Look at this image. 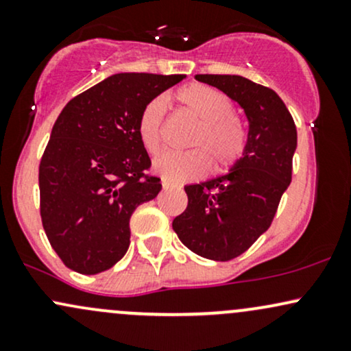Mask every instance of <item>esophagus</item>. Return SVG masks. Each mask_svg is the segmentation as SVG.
Here are the masks:
<instances>
[{
  "label": "esophagus",
  "instance_id": "34e87169",
  "mask_svg": "<svg viewBox=\"0 0 351 351\" xmlns=\"http://www.w3.org/2000/svg\"><path fill=\"white\" fill-rule=\"evenodd\" d=\"M162 186H163V189H168V188H171V184H170V183H167V181H163Z\"/></svg>",
  "mask_w": 351,
  "mask_h": 351
}]
</instances>
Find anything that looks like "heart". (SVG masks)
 Returning a JSON list of instances; mask_svg holds the SVG:
<instances>
[{"label": "heart", "mask_w": 351, "mask_h": 351, "mask_svg": "<svg viewBox=\"0 0 351 351\" xmlns=\"http://www.w3.org/2000/svg\"><path fill=\"white\" fill-rule=\"evenodd\" d=\"M176 100L199 120L189 140L191 152H163L153 162L155 171L170 183L198 178L208 171L209 160L217 173L231 170L243 158L247 135L243 122L232 115V102L223 92L191 84L176 92ZM167 104L163 97L152 99L138 119V136L143 147L155 153L162 145Z\"/></svg>", "instance_id": "b5f03b06"}]
</instances>
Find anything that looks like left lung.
<instances>
[{"mask_svg": "<svg viewBox=\"0 0 351 351\" xmlns=\"http://www.w3.org/2000/svg\"><path fill=\"white\" fill-rule=\"evenodd\" d=\"M196 80L219 88L244 108L247 143L228 175L184 186L188 206L173 219V229L189 251L231 261L271 226L292 180L297 128L272 88L241 75L198 74Z\"/></svg>", "mask_w": 351, "mask_h": 351, "instance_id": "obj_1", "label": "left lung"}]
</instances>
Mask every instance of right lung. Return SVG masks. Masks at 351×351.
Wrapping results in <instances>:
<instances>
[{"label": "right lung", "mask_w": 351, "mask_h": 351, "mask_svg": "<svg viewBox=\"0 0 351 351\" xmlns=\"http://www.w3.org/2000/svg\"><path fill=\"white\" fill-rule=\"evenodd\" d=\"M183 74L123 72L62 108L39 163L41 219L64 265L99 274L130 245V217L162 189L138 136L143 107Z\"/></svg>", "instance_id": "obj_1"}]
</instances>
